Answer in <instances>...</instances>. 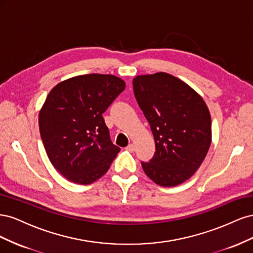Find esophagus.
<instances>
[{"label":"esophagus","mask_w":253,"mask_h":253,"mask_svg":"<svg viewBox=\"0 0 253 253\" xmlns=\"http://www.w3.org/2000/svg\"><path fill=\"white\" fill-rule=\"evenodd\" d=\"M126 149L128 152H134V150H135V145H134L133 143H129Z\"/></svg>","instance_id":"obj_1"}]
</instances>
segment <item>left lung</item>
Returning <instances> with one entry per match:
<instances>
[{
    "label": "left lung",
    "mask_w": 253,
    "mask_h": 253,
    "mask_svg": "<svg viewBox=\"0 0 253 253\" xmlns=\"http://www.w3.org/2000/svg\"><path fill=\"white\" fill-rule=\"evenodd\" d=\"M133 87L156 148L149 162H141L142 169L159 186H177L197 171L208 153L209 110L194 89L169 74L137 76Z\"/></svg>",
    "instance_id": "1"
}]
</instances>
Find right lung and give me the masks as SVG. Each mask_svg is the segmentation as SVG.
Instances as JSON below:
<instances>
[{
  "instance_id": "obj_1",
  "label": "right lung",
  "mask_w": 253,
  "mask_h": 253,
  "mask_svg": "<svg viewBox=\"0 0 253 253\" xmlns=\"http://www.w3.org/2000/svg\"><path fill=\"white\" fill-rule=\"evenodd\" d=\"M125 88L116 76L89 74L57 84L46 97L39 114L41 138L50 163L68 180L91 183L118 154L102 114Z\"/></svg>"
}]
</instances>
